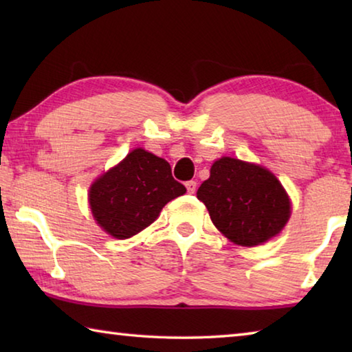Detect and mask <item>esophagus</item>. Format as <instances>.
Returning <instances> with one entry per match:
<instances>
[{
  "instance_id": "esophagus-1",
  "label": "esophagus",
  "mask_w": 352,
  "mask_h": 352,
  "mask_svg": "<svg viewBox=\"0 0 352 352\" xmlns=\"http://www.w3.org/2000/svg\"><path fill=\"white\" fill-rule=\"evenodd\" d=\"M186 189H188L189 194H194L195 190H197V183H195L194 180L186 182Z\"/></svg>"
}]
</instances>
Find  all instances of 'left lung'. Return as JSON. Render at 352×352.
I'll list each match as a JSON object with an SVG mask.
<instances>
[{
	"label": "left lung",
	"instance_id": "obj_1",
	"mask_svg": "<svg viewBox=\"0 0 352 352\" xmlns=\"http://www.w3.org/2000/svg\"><path fill=\"white\" fill-rule=\"evenodd\" d=\"M197 199L220 233L243 247L259 245L276 236L290 216V200L272 172L230 157L211 166V175L200 184Z\"/></svg>",
	"mask_w": 352,
	"mask_h": 352
}]
</instances>
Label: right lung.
<instances>
[{
    "instance_id": "obj_1",
    "label": "right lung",
    "mask_w": 352,
    "mask_h": 352,
    "mask_svg": "<svg viewBox=\"0 0 352 352\" xmlns=\"http://www.w3.org/2000/svg\"><path fill=\"white\" fill-rule=\"evenodd\" d=\"M186 192L166 160L135 148L116 168L93 183L90 206L96 222L116 239L140 233L168 201Z\"/></svg>"
}]
</instances>
